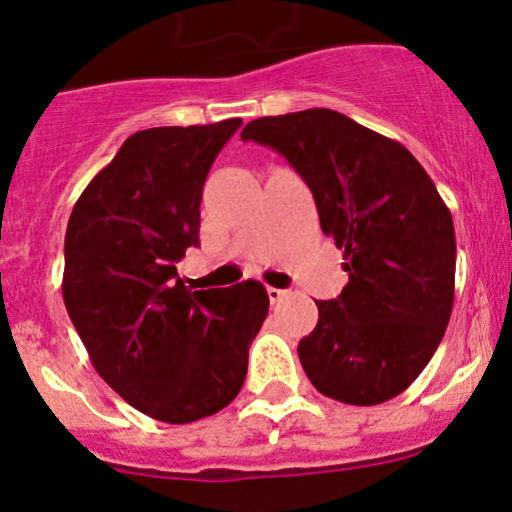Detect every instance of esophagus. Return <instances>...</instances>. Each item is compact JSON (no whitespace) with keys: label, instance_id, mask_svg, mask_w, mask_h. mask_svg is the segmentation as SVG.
<instances>
[{"label":"esophagus","instance_id":"esophagus-1","mask_svg":"<svg viewBox=\"0 0 512 512\" xmlns=\"http://www.w3.org/2000/svg\"><path fill=\"white\" fill-rule=\"evenodd\" d=\"M267 295H269V300H272V303H279V300L286 298L288 291H281V288L269 286V288H267Z\"/></svg>","mask_w":512,"mask_h":512}]
</instances>
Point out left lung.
I'll return each mask as SVG.
<instances>
[{"mask_svg":"<svg viewBox=\"0 0 512 512\" xmlns=\"http://www.w3.org/2000/svg\"><path fill=\"white\" fill-rule=\"evenodd\" d=\"M288 159L343 250L348 283L317 300L298 343L307 379L348 405L403 393L439 348L453 310V217L422 164L396 140L334 109L262 116L240 133Z\"/></svg>","mask_w":512,"mask_h":512,"instance_id":"obj_1","label":"left lung"}]
</instances>
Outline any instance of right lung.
Instances as JSON below:
<instances>
[{"label":"right lung","mask_w":512,"mask_h":512,"mask_svg":"<svg viewBox=\"0 0 512 512\" xmlns=\"http://www.w3.org/2000/svg\"><path fill=\"white\" fill-rule=\"evenodd\" d=\"M240 119L133 133L73 205L66 310L92 367L135 410L188 424L238 396L269 312L260 281L190 291L202 186Z\"/></svg>","instance_id":"add662e5"}]
</instances>
